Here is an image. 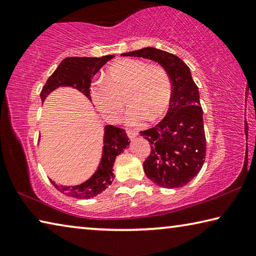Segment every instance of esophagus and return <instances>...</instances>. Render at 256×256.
Returning <instances> with one entry per match:
<instances>
[{
	"instance_id": "esophagus-1",
	"label": "esophagus",
	"mask_w": 256,
	"mask_h": 256,
	"mask_svg": "<svg viewBox=\"0 0 256 256\" xmlns=\"http://www.w3.org/2000/svg\"><path fill=\"white\" fill-rule=\"evenodd\" d=\"M128 136L131 140H134L138 136V132L134 131V130H128Z\"/></svg>"
}]
</instances>
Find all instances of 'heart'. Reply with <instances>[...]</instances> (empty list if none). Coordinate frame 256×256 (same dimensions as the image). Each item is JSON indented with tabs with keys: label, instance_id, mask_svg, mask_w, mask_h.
<instances>
[{
	"label": "heart",
	"instance_id": "b5f03b06",
	"mask_svg": "<svg viewBox=\"0 0 256 256\" xmlns=\"http://www.w3.org/2000/svg\"><path fill=\"white\" fill-rule=\"evenodd\" d=\"M92 98L98 110L110 120L120 118L126 97L128 110L125 123L142 126L148 118L156 120L166 112L172 99V82L162 68L144 60H123L108 68L105 81L92 86Z\"/></svg>",
	"mask_w": 256,
	"mask_h": 256
}]
</instances>
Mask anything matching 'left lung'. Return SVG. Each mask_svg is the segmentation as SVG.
I'll return each mask as SVG.
<instances>
[{"mask_svg":"<svg viewBox=\"0 0 256 256\" xmlns=\"http://www.w3.org/2000/svg\"><path fill=\"white\" fill-rule=\"evenodd\" d=\"M122 56L154 60L170 78L172 92L166 116L154 128L141 132L151 144L144 170L146 177L160 188L185 186L198 174L206 159L203 110L190 68L178 56L154 47Z\"/></svg>","mask_w":256,"mask_h":256,"instance_id":"obj_1","label":"left lung"}]
</instances>
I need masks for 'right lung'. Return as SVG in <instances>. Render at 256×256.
<instances>
[{"instance_id": "obj_1", "label": "right lung", "mask_w": 256, "mask_h": 256, "mask_svg": "<svg viewBox=\"0 0 256 256\" xmlns=\"http://www.w3.org/2000/svg\"><path fill=\"white\" fill-rule=\"evenodd\" d=\"M114 58V55H106L102 58H66L60 66L56 68L53 74L46 81L40 92V99L44 102L50 94H52L60 86H71L92 100L90 97V84L94 76L105 66V64ZM130 138L126 132L122 128H115L112 125L104 126L102 149V158L97 170L88 180L78 185H60L52 180L60 192L68 196L84 200L102 193L112 180H114V166L115 158L130 146Z\"/></svg>"}]
</instances>
